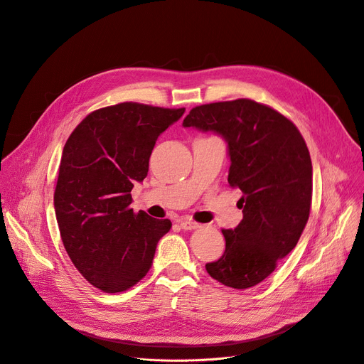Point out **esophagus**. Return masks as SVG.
Wrapping results in <instances>:
<instances>
[{
	"label": "esophagus",
	"instance_id": "34e87169",
	"mask_svg": "<svg viewBox=\"0 0 364 364\" xmlns=\"http://www.w3.org/2000/svg\"><path fill=\"white\" fill-rule=\"evenodd\" d=\"M178 225H180L183 229H186V230H191V229H196V228L200 226L199 223L191 220V219H180V220H178Z\"/></svg>",
	"mask_w": 364,
	"mask_h": 364
}]
</instances>
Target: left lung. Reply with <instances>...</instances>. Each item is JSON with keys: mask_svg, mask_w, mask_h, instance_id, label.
Masks as SVG:
<instances>
[{"mask_svg": "<svg viewBox=\"0 0 364 364\" xmlns=\"http://www.w3.org/2000/svg\"><path fill=\"white\" fill-rule=\"evenodd\" d=\"M184 127L225 138L230 158L228 183L242 191L244 218L222 229L225 252L206 264L210 277L248 289L269 277L299 241L312 200V162L291 120L250 98L193 107Z\"/></svg>", "mask_w": 364, "mask_h": 364, "instance_id": "left-lung-1", "label": "left lung"}]
</instances>
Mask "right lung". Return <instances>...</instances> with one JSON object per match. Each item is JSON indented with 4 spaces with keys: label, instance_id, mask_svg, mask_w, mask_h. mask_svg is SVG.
Returning a JSON list of instances; mask_svg holds the SVG:
<instances>
[{
    "label": "right lung",
    "instance_id": "1",
    "mask_svg": "<svg viewBox=\"0 0 364 364\" xmlns=\"http://www.w3.org/2000/svg\"><path fill=\"white\" fill-rule=\"evenodd\" d=\"M183 113L134 102L103 107L63 146L53 194L60 238L77 270L106 293L142 280L171 229L170 219L130 209V191L146 177L158 136Z\"/></svg>",
    "mask_w": 364,
    "mask_h": 364
}]
</instances>
